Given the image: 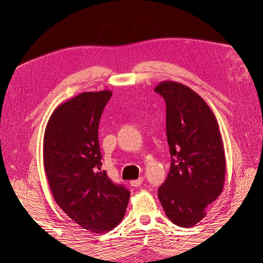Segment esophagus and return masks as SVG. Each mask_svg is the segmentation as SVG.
<instances>
[{
  "mask_svg": "<svg viewBox=\"0 0 263 263\" xmlns=\"http://www.w3.org/2000/svg\"><path fill=\"white\" fill-rule=\"evenodd\" d=\"M142 182H143V177H139L138 180H135V181H131L130 182V184L132 186H135V187H138V186H140L141 184H142Z\"/></svg>",
  "mask_w": 263,
  "mask_h": 263,
  "instance_id": "esophagus-1",
  "label": "esophagus"
}]
</instances>
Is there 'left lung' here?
<instances>
[{
	"label": "left lung",
	"instance_id": "obj_1",
	"mask_svg": "<svg viewBox=\"0 0 263 263\" xmlns=\"http://www.w3.org/2000/svg\"><path fill=\"white\" fill-rule=\"evenodd\" d=\"M155 91L166 103V135L172 158L158 198L166 216L180 227L205 217L224 189L226 158L212 110L191 88L163 81Z\"/></svg>",
	"mask_w": 263,
	"mask_h": 263
}]
</instances>
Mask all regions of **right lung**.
<instances>
[{
    "instance_id": "add662e5",
    "label": "right lung",
    "mask_w": 263,
    "mask_h": 263,
    "mask_svg": "<svg viewBox=\"0 0 263 263\" xmlns=\"http://www.w3.org/2000/svg\"><path fill=\"white\" fill-rule=\"evenodd\" d=\"M111 91L82 92L59 105L44 135V168L53 197L85 230L100 234L120 224L130 191L102 170L98 125Z\"/></svg>"
}]
</instances>
